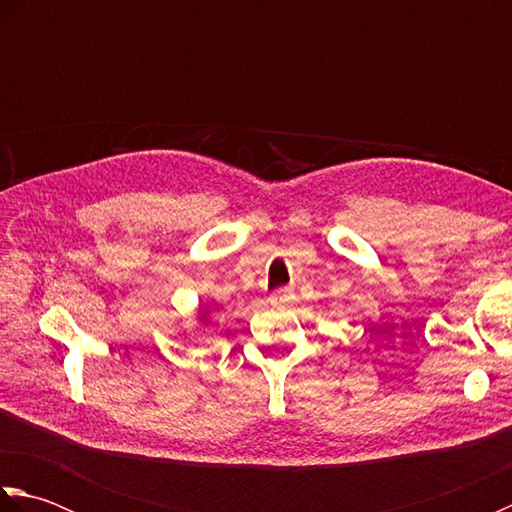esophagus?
Returning a JSON list of instances; mask_svg holds the SVG:
<instances>
[{"instance_id":"34e87169","label":"esophagus","mask_w":512,"mask_h":512,"mask_svg":"<svg viewBox=\"0 0 512 512\" xmlns=\"http://www.w3.org/2000/svg\"><path fill=\"white\" fill-rule=\"evenodd\" d=\"M290 297V288H279L270 295V303H284Z\"/></svg>"}]
</instances>
